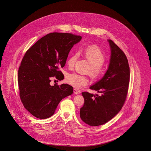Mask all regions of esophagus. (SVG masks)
<instances>
[{"mask_svg": "<svg viewBox=\"0 0 151 151\" xmlns=\"http://www.w3.org/2000/svg\"><path fill=\"white\" fill-rule=\"evenodd\" d=\"M73 93L75 94H79V91H78L76 89H73Z\"/></svg>", "mask_w": 151, "mask_h": 151, "instance_id": "1", "label": "esophagus"}]
</instances>
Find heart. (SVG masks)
I'll list each match as a JSON object with an SVG mask.
<instances>
[{
    "label": "heart",
    "instance_id": "heart-1",
    "mask_svg": "<svg viewBox=\"0 0 151 151\" xmlns=\"http://www.w3.org/2000/svg\"><path fill=\"white\" fill-rule=\"evenodd\" d=\"M82 52L88 61L91 64L89 75L96 79L99 77L102 72V64L106 60V57L100 48L96 45H92L84 47L82 49ZM79 53L75 52L68 58L67 65L70 68H72L75 62L79 59ZM65 81L72 86L78 88L87 84L88 80L86 77L81 76L76 73H68L65 76Z\"/></svg>",
    "mask_w": 151,
    "mask_h": 151
}]
</instances>
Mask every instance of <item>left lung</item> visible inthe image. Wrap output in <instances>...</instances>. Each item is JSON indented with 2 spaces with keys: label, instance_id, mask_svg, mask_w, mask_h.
<instances>
[{
  "label": "left lung",
  "instance_id": "8db88e82",
  "mask_svg": "<svg viewBox=\"0 0 151 151\" xmlns=\"http://www.w3.org/2000/svg\"><path fill=\"white\" fill-rule=\"evenodd\" d=\"M108 41L111 51L108 70L100 80L90 86L101 95L81 93L84 104L80 109V116L83 122L92 126L104 124L114 118L122 109L128 92V60L113 41Z\"/></svg>",
  "mask_w": 151,
  "mask_h": 151
}]
</instances>
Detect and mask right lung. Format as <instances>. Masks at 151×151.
I'll return each mask as SVG.
<instances>
[{
	"label": "right lung",
	"instance_id": "obj_1",
	"mask_svg": "<svg viewBox=\"0 0 151 151\" xmlns=\"http://www.w3.org/2000/svg\"><path fill=\"white\" fill-rule=\"evenodd\" d=\"M81 36L66 33H51L27 51L18 71V84L22 103L32 115L39 119L53 115L60 101L73 93L67 84L51 86L55 76L62 80L60 68L65 66L68 54Z\"/></svg>",
	"mask_w": 151,
	"mask_h": 151
}]
</instances>
